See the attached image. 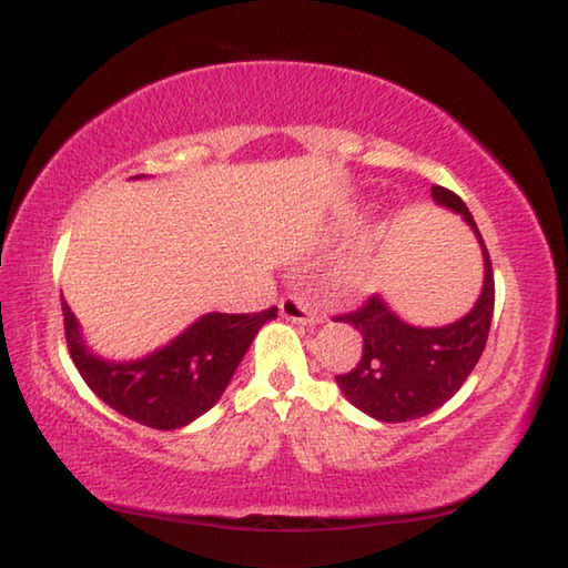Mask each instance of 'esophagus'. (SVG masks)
<instances>
[{"mask_svg": "<svg viewBox=\"0 0 568 568\" xmlns=\"http://www.w3.org/2000/svg\"><path fill=\"white\" fill-rule=\"evenodd\" d=\"M281 315L291 323H301V325H318L323 323V313L315 307L305 295L301 293H291L281 301Z\"/></svg>", "mask_w": 568, "mask_h": 568, "instance_id": "esophagus-1", "label": "esophagus"}]
</instances>
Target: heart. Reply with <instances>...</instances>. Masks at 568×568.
<instances>
[{"instance_id": "1", "label": "heart", "mask_w": 568, "mask_h": 568, "mask_svg": "<svg viewBox=\"0 0 568 568\" xmlns=\"http://www.w3.org/2000/svg\"><path fill=\"white\" fill-rule=\"evenodd\" d=\"M341 283L345 287H363L365 283H368V275H365L363 267H348V271H343Z\"/></svg>"}]
</instances>
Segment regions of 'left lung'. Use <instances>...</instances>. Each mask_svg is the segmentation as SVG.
Returning a JSON list of instances; mask_svg holds the SVG:
<instances>
[{
    "mask_svg": "<svg viewBox=\"0 0 568 568\" xmlns=\"http://www.w3.org/2000/svg\"><path fill=\"white\" fill-rule=\"evenodd\" d=\"M436 205L464 215L484 253V287L476 305L456 323L420 328L403 321L381 295L368 297L361 311L338 315L363 335L358 365L335 383L348 403L383 423H403L428 416L464 386L486 348L494 318V271L474 215L456 192L430 187Z\"/></svg>",
    "mask_w": 568,
    "mask_h": 568,
    "instance_id": "8db88e82",
    "label": "left lung"
}]
</instances>
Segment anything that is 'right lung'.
<instances>
[{"label":"right lung","mask_w":568,"mask_h":568,"mask_svg":"<svg viewBox=\"0 0 568 568\" xmlns=\"http://www.w3.org/2000/svg\"><path fill=\"white\" fill-rule=\"evenodd\" d=\"M67 348L94 396L122 416L158 430L187 426L215 406L250 343L277 307L263 313H205L168 345L138 361L100 358L62 301Z\"/></svg>","instance_id":"1"}]
</instances>
